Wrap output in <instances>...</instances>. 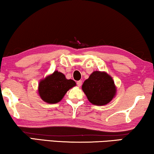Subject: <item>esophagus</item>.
I'll use <instances>...</instances> for the list:
<instances>
[{
  "instance_id": "1",
  "label": "esophagus",
  "mask_w": 154,
  "mask_h": 154,
  "mask_svg": "<svg viewBox=\"0 0 154 154\" xmlns=\"http://www.w3.org/2000/svg\"><path fill=\"white\" fill-rule=\"evenodd\" d=\"M81 85H82V81H77V85L79 87H81Z\"/></svg>"
}]
</instances>
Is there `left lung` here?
<instances>
[{
	"mask_svg": "<svg viewBox=\"0 0 154 154\" xmlns=\"http://www.w3.org/2000/svg\"><path fill=\"white\" fill-rule=\"evenodd\" d=\"M82 90L90 103L99 106L108 104L117 93L112 78L105 71H93L83 82Z\"/></svg>",
	"mask_w": 154,
	"mask_h": 154,
	"instance_id": "left-lung-1",
	"label": "left lung"
}]
</instances>
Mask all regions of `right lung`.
I'll return each mask as SVG.
<instances>
[{"mask_svg":"<svg viewBox=\"0 0 154 154\" xmlns=\"http://www.w3.org/2000/svg\"><path fill=\"white\" fill-rule=\"evenodd\" d=\"M75 85L74 81L67 79L63 73L55 71L39 81L38 93L45 103L54 104L61 101L67 91Z\"/></svg>","mask_w":154,"mask_h":154,"instance_id":"right-lung-1","label":"right lung"}]
</instances>
